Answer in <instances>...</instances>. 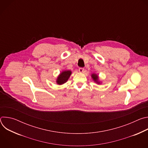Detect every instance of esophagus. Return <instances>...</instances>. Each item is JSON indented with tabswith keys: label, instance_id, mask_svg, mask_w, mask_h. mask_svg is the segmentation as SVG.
<instances>
[{
	"label": "esophagus",
	"instance_id": "esophagus-1",
	"mask_svg": "<svg viewBox=\"0 0 148 148\" xmlns=\"http://www.w3.org/2000/svg\"><path fill=\"white\" fill-rule=\"evenodd\" d=\"M78 71H79V73H83L84 71V68H79Z\"/></svg>",
	"mask_w": 148,
	"mask_h": 148
}]
</instances>
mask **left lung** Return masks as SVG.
Instances as JSON below:
<instances>
[{"instance_id":"8db88e82","label":"left lung","mask_w":148,"mask_h":148,"mask_svg":"<svg viewBox=\"0 0 148 148\" xmlns=\"http://www.w3.org/2000/svg\"><path fill=\"white\" fill-rule=\"evenodd\" d=\"M91 78H92L93 81L96 82L97 84H100L101 83V82L99 81V77L98 75L97 74H95V73H93L91 74Z\"/></svg>"}]
</instances>
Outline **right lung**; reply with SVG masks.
<instances>
[{
	"label": "right lung",
	"instance_id": "add662e5",
	"mask_svg": "<svg viewBox=\"0 0 148 148\" xmlns=\"http://www.w3.org/2000/svg\"><path fill=\"white\" fill-rule=\"evenodd\" d=\"M71 73L72 72L70 70L62 71L57 78V84H58V85H62V84L66 83L70 78Z\"/></svg>",
	"mask_w": 148,
	"mask_h": 148
}]
</instances>
